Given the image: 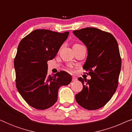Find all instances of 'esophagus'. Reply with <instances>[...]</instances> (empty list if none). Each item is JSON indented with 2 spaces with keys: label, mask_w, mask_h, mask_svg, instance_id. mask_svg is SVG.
Returning a JSON list of instances; mask_svg holds the SVG:
<instances>
[{
  "label": "esophagus",
  "mask_w": 132,
  "mask_h": 132,
  "mask_svg": "<svg viewBox=\"0 0 132 132\" xmlns=\"http://www.w3.org/2000/svg\"><path fill=\"white\" fill-rule=\"evenodd\" d=\"M77 79L76 77L73 76V77H72V81H73V82H76V81H77Z\"/></svg>",
  "instance_id": "34e87169"
}]
</instances>
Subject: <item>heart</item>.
Here are the masks:
<instances>
[{
    "label": "heart",
    "instance_id": "1",
    "mask_svg": "<svg viewBox=\"0 0 132 132\" xmlns=\"http://www.w3.org/2000/svg\"><path fill=\"white\" fill-rule=\"evenodd\" d=\"M75 45H80V44H75Z\"/></svg>",
    "mask_w": 132,
    "mask_h": 132
}]
</instances>
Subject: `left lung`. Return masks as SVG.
Listing matches in <instances>:
<instances>
[{"label":"left lung","mask_w":132,"mask_h":132,"mask_svg":"<svg viewBox=\"0 0 132 132\" xmlns=\"http://www.w3.org/2000/svg\"><path fill=\"white\" fill-rule=\"evenodd\" d=\"M73 34L86 46L88 56L83 68L91 76L82 79L83 89L76 100L85 109L93 111L104 106L116 91L121 67L118 43L111 33L95 28L74 30Z\"/></svg>","instance_id":"left-lung-1"}]
</instances>
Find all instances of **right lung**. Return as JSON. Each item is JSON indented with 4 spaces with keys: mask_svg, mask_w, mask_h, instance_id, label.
<instances>
[{
    "mask_svg": "<svg viewBox=\"0 0 132 132\" xmlns=\"http://www.w3.org/2000/svg\"><path fill=\"white\" fill-rule=\"evenodd\" d=\"M69 32L36 29L20 42L14 58L16 87L29 105L36 109L52 107L60 86L71 82L66 71L47 74V61L56 56Z\"/></svg>",
    "mask_w": 132,
    "mask_h": 132,
    "instance_id": "add662e5",
    "label": "right lung"
}]
</instances>
